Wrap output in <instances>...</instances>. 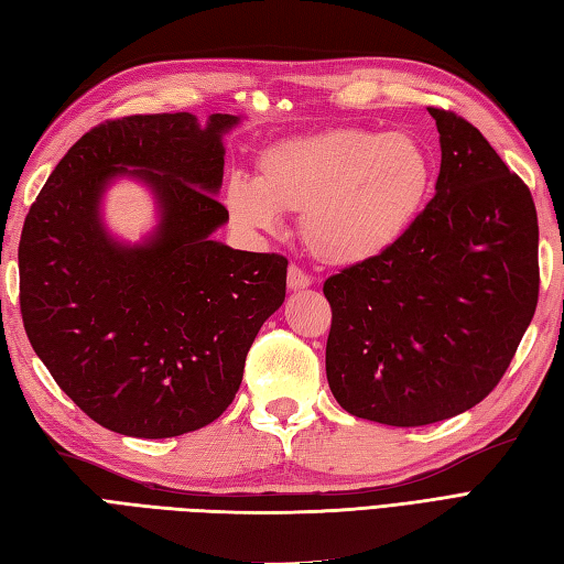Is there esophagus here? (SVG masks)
<instances>
[{"label": "esophagus", "mask_w": 564, "mask_h": 564, "mask_svg": "<svg viewBox=\"0 0 564 564\" xmlns=\"http://www.w3.org/2000/svg\"><path fill=\"white\" fill-rule=\"evenodd\" d=\"M311 282H313L311 274H306L299 265H290V270H286V286H290L292 292L306 290V286H311Z\"/></svg>", "instance_id": "obj_1"}]
</instances>
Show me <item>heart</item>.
Here are the masks:
<instances>
[{"mask_svg":"<svg viewBox=\"0 0 564 564\" xmlns=\"http://www.w3.org/2000/svg\"><path fill=\"white\" fill-rule=\"evenodd\" d=\"M431 186L433 158L419 135L339 127L268 145L256 178L229 176L225 208L251 231L274 229L280 213H301V237L315 258L356 265L406 235Z\"/></svg>","mask_w":564,"mask_h":564,"instance_id":"b5f03b06","label":"heart"}]
</instances>
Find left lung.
I'll return each instance as SVG.
<instances>
[{
	"instance_id": "1",
	"label": "left lung",
	"mask_w": 564,
	"mask_h": 564,
	"mask_svg": "<svg viewBox=\"0 0 564 564\" xmlns=\"http://www.w3.org/2000/svg\"><path fill=\"white\" fill-rule=\"evenodd\" d=\"M441 133L435 196L392 249L325 280L327 382L351 416L429 425L498 386L539 301L531 191L469 121Z\"/></svg>"
}]
</instances>
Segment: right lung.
Here are the masks:
<instances>
[{"instance_id": "add662e5", "label": "right lung", "mask_w": 564, "mask_h": 564, "mask_svg": "<svg viewBox=\"0 0 564 564\" xmlns=\"http://www.w3.org/2000/svg\"><path fill=\"white\" fill-rule=\"evenodd\" d=\"M241 117L188 112L105 121L68 148L19 243L21 315L74 404L131 437H174L235 400L246 354L286 292V258L215 241L223 135ZM117 177L156 198L159 225L119 242L101 219Z\"/></svg>"}]
</instances>
